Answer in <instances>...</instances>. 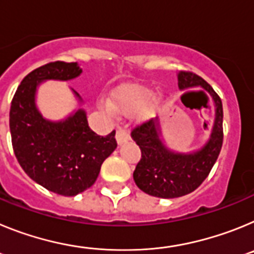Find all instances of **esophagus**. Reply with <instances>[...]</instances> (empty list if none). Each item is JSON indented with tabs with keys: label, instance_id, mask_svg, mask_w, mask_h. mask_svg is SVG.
<instances>
[{
	"label": "esophagus",
	"instance_id": "obj_1",
	"mask_svg": "<svg viewBox=\"0 0 254 254\" xmlns=\"http://www.w3.org/2000/svg\"><path fill=\"white\" fill-rule=\"evenodd\" d=\"M129 138V134H128V132L126 131L125 128H123V127H120V128L117 129V132H116V140H117V142L120 143H123V142H126V141L128 140Z\"/></svg>",
	"mask_w": 254,
	"mask_h": 254
}]
</instances>
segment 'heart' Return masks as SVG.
I'll use <instances>...</instances> for the list:
<instances>
[{"mask_svg":"<svg viewBox=\"0 0 254 254\" xmlns=\"http://www.w3.org/2000/svg\"><path fill=\"white\" fill-rule=\"evenodd\" d=\"M154 91L141 86L121 90L114 95L117 107H118V109L125 112V113H134V112L141 111L147 104H150L154 100ZM100 107L111 114L116 112V108L112 104V102L107 99L100 100Z\"/></svg>","mask_w":254,"mask_h":254,"instance_id":"b5f03b06","label":"heart"}]
</instances>
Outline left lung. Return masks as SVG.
<instances>
[{
	"label": "left lung",
	"instance_id": "8db88e82",
	"mask_svg": "<svg viewBox=\"0 0 254 254\" xmlns=\"http://www.w3.org/2000/svg\"><path fill=\"white\" fill-rule=\"evenodd\" d=\"M177 77L182 90L203 87V91L214 99L216 114L210 141L194 154H174L164 146L158 134V118L143 121L132 128V138L141 150V159L133 172L134 183L145 193L160 198L186 196L198 188L210 174L223 146V103L220 96L201 76L190 71H178Z\"/></svg>",
	"mask_w": 254,
	"mask_h": 254
}]
</instances>
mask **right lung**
I'll list each match as a JSON object with an SVG mask.
<instances>
[{
  "mask_svg": "<svg viewBox=\"0 0 254 254\" xmlns=\"http://www.w3.org/2000/svg\"><path fill=\"white\" fill-rule=\"evenodd\" d=\"M80 73L76 62L55 61L38 67L22 78L10 108L11 142L17 161L38 185L62 196H76L90 188L103 161L117 147L116 131L96 134L81 109L64 122L53 123L35 108L40 81L69 80Z\"/></svg>",
  "mask_w": 254,
  "mask_h": 254,
  "instance_id": "obj_1",
  "label": "right lung"
}]
</instances>
